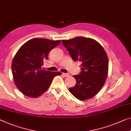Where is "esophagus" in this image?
<instances>
[{"label": "esophagus", "instance_id": "1", "mask_svg": "<svg viewBox=\"0 0 131 131\" xmlns=\"http://www.w3.org/2000/svg\"><path fill=\"white\" fill-rule=\"evenodd\" d=\"M62 75L64 76V77H69V74L65 73H62Z\"/></svg>", "mask_w": 131, "mask_h": 131}]
</instances>
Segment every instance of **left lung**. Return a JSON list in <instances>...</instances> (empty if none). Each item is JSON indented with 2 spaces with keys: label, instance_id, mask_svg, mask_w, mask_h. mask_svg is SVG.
I'll list each match as a JSON object with an SVG mask.
<instances>
[{
  "label": "left lung",
  "instance_id": "left-lung-1",
  "mask_svg": "<svg viewBox=\"0 0 131 131\" xmlns=\"http://www.w3.org/2000/svg\"><path fill=\"white\" fill-rule=\"evenodd\" d=\"M73 61L81 62L82 71L73 75L77 83L69 88L77 99L85 101L96 95L105 84L108 73V58L101 44L93 39L77 37L62 40Z\"/></svg>",
  "mask_w": 131,
  "mask_h": 131
}]
</instances>
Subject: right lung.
<instances>
[{"label":"right lung","mask_w":131,"mask_h":131,"mask_svg":"<svg viewBox=\"0 0 131 131\" xmlns=\"http://www.w3.org/2000/svg\"><path fill=\"white\" fill-rule=\"evenodd\" d=\"M60 40L34 38L19 48L12 63L16 86L25 96L38 97L48 90L53 78L61 72L48 71L41 68L49 52Z\"/></svg>","instance_id":"obj_1"}]
</instances>
